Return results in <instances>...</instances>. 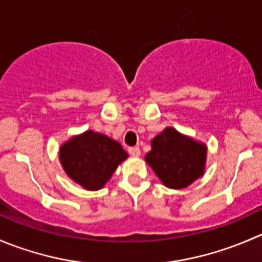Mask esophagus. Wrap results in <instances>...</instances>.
Here are the masks:
<instances>
[{"instance_id":"34e87169","label":"esophagus","mask_w":262,"mask_h":262,"mask_svg":"<svg viewBox=\"0 0 262 262\" xmlns=\"http://www.w3.org/2000/svg\"><path fill=\"white\" fill-rule=\"evenodd\" d=\"M129 154L134 157H138L141 156V149H139V147H130L129 148Z\"/></svg>"}]
</instances>
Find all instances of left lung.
Here are the masks:
<instances>
[{"instance_id":"1","label":"left lung","mask_w":262,"mask_h":262,"mask_svg":"<svg viewBox=\"0 0 262 262\" xmlns=\"http://www.w3.org/2000/svg\"><path fill=\"white\" fill-rule=\"evenodd\" d=\"M207 146L172 126H166L151 141V151L144 156L162 184L183 189L204 177Z\"/></svg>"}]
</instances>
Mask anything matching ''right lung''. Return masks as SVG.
<instances>
[{
    "instance_id": "right-lung-1",
    "label": "right lung",
    "mask_w": 262,
    "mask_h": 262,
    "mask_svg": "<svg viewBox=\"0 0 262 262\" xmlns=\"http://www.w3.org/2000/svg\"><path fill=\"white\" fill-rule=\"evenodd\" d=\"M128 159L121 144L98 132L85 130L61 144L58 160L68 177L87 190H98Z\"/></svg>"
}]
</instances>
